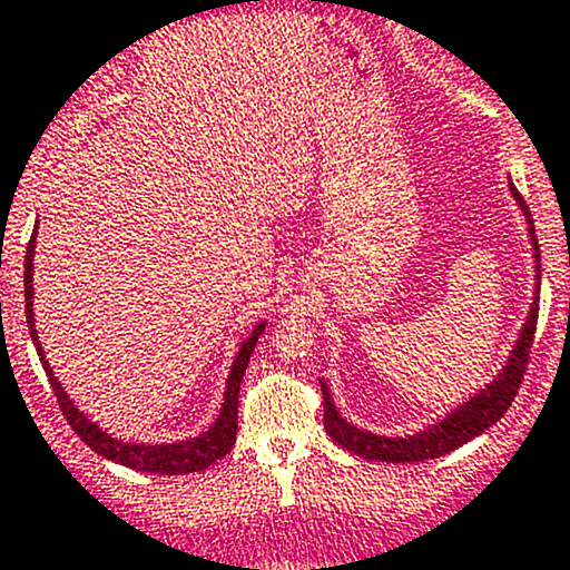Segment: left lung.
<instances>
[{"mask_svg": "<svg viewBox=\"0 0 570 570\" xmlns=\"http://www.w3.org/2000/svg\"><path fill=\"white\" fill-rule=\"evenodd\" d=\"M513 196L522 205L527 220H530V209H527L522 194L513 188ZM530 235H532V245L538 248L535 239V226L530 220ZM538 262H541V254L535 250ZM535 325H538V305H532L530 316H527V325L522 331V338H519L517 350H513L511 361H508L502 374L497 376L494 385H489L487 391L478 393L475 399L466 401L461 410L448 415V421L436 423L434 429L423 431V434L406 436V440H395V436H376L368 434V431H361L344 421V417L335 412L331 395L325 391V429L331 434V440L338 442L341 448H346L350 453L363 459H374V461H395V464H412V461H426V459H436L445 456V453L456 451V448L470 442L472 436H478L481 431H487L489 426H494L502 415L508 412V406L513 404L517 399L519 387L524 382V371L527 363H530V352H532V341H535Z\"/></svg>", "mask_w": 570, "mask_h": 570, "instance_id": "left-lung-1", "label": "left lung"}]
</instances>
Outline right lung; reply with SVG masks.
Segmentation results:
<instances>
[{
    "mask_svg": "<svg viewBox=\"0 0 570 570\" xmlns=\"http://www.w3.org/2000/svg\"><path fill=\"white\" fill-rule=\"evenodd\" d=\"M32 256H35V237L29 239L27 245V259H23V311H27V325H29V335H32L35 346H38V355L43 361V368L48 374V382H51L53 395H57V404L62 410V415L68 417L70 429L92 448L95 453L100 456L117 461V464L130 466V470H141V472H160V475H185V472H199L207 470L209 464H215L218 459H224L226 453L232 451L237 440V401H239V382H243L245 368H248L250 352H254L256 341H259L265 325L256 327L250 333V338L239 346L237 361L232 365L229 374V387H226V401L224 410H220L218 421L215 426L205 431V434L194 436L188 442H175V445H130V442H119L111 440L106 431H100L95 423H89L87 417L81 415L79 410L73 406V401L68 399V393L59 387L57 376L51 374L48 368L43 350L38 344V333H35V322H32Z\"/></svg>",
    "mask_w": 570,
    "mask_h": 570,
    "instance_id": "right-lung-1",
    "label": "right lung"
}]
</instances>
